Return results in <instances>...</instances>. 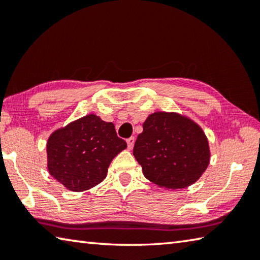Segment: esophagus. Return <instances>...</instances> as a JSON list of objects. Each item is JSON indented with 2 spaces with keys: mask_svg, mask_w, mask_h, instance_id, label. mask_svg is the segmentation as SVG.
<instances>
[{
  "mask_svg": "<svg viewBox=\"0 0 260 260\" xmlns=\"http://www.w3.org/2000/svg\"><path fill=\"white\" fill-rule=\"evenodd\" d=\"M126 144H127V148H129V149L133 148L134 145H135V137L127 138V139H126Z\"/></svg>",
  "mask_w": 260,
  "mask_h": 260,
  "instance_id": "esophagus-1",
  "label": "esophagus"
}]
</instances>
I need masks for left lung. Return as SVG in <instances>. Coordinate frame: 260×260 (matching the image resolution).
<instances>
[{
    "mask_svg": "<svg viewBox=\"0 0 260 260\" xmlns=\"http://www.w3.org/2000/svg\"><path fill=\"white\" fill-rule=\"evenodd\" d=\"M134 155L148 180L170 189L195 183L210 161L201 127L178 114L165 112L154 113L144 122Z\"/></svg>",
    "mask_w": 260,
    "mask_h": 260,
    "instance_id": "left-lung-1",
    "label": "left lung"
}]
</instances>
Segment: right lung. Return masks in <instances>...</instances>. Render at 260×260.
Returning a JSON list of instances; mask_svg holds the SVG:
<instances>
[{
	"mask_svg": "<svg viewBox=\"0 0 260 260\" xmlns=\"http://www.w3.org/2000/svg\"><path fill=\"white\" fill-rule=\"evenodd\" d=\"M126 148L112 122L90 114L59 129L47 144L48 169L59 183L82 192L105 179L114 157Z\"/></svg>",
	"mask_w": 260,
	"mask_h": 260,
	"instance_id": "add662e5",
	"label": "right lung"
}]
</instances>
